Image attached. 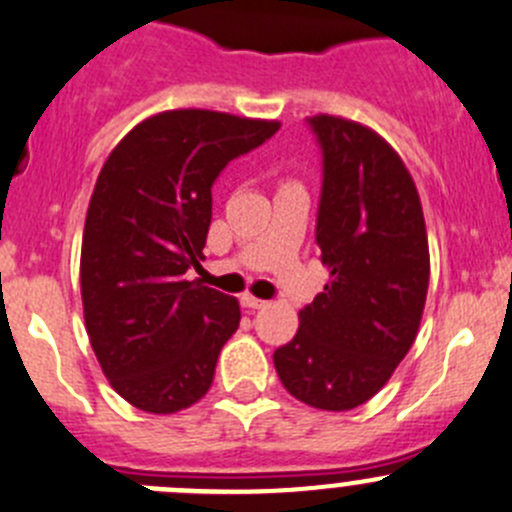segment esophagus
I'll list each match as a JSON object with an SVG mask.
<instances>
[{
  "label": "esophagus",
  "mask_w": 512,
  "mask_h": 512,
  "mask_svg": "<svg viewBox=\"0 0 512 512\" xmlns=\"http://www.w3.org/2000/svg\"><path fill=\"white\" fill-rule=\"evenodd\" d=\"M241 304L246 306V309H264V306L269 304V301L256 299V296H253V294H243V296H241Z\"/></svg>",
  "instance_id": "34e87169"
}]
</instances>
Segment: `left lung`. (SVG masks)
<instances>
[{
  "mask_svg": "<svg viewBox=\"0 0 512 512\" xmlns=\"http://www.w3.org/2000/svg\"><path fill=\"white\" fill-rule=\"evenodd\" d=\"M321 148L316 243L329 284L274 352L281 384L316 410L364 405L387 384L420 329L430 248L415 180L374 130L309 118Z\"/></svg>",
  "mask_w": 512,
  "mask_h": 512,
  "instance_id": "8db88e82",
  "label": "left lung"
}]
</instances>
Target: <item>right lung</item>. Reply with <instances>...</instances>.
<instances>
[{
	"label": "right lung",
	"mask_w": 512,
	"mask_h": 512,
	"mask_svg": "<svg viewBox=\"0 0 512 512\" xmlns=\"http://www.w3.org/2000/svg\"><path fill=\"white\" fill-rule=\"evenodd\" d=\"M279 128L216 110H165L107 155L82 233V309L102 372L138 410L173 415L211 389L241 309L186 271L201 266L221 170Z\"/></svg>",
	"instance_id": "right-lung-1"
}]
</instances>
